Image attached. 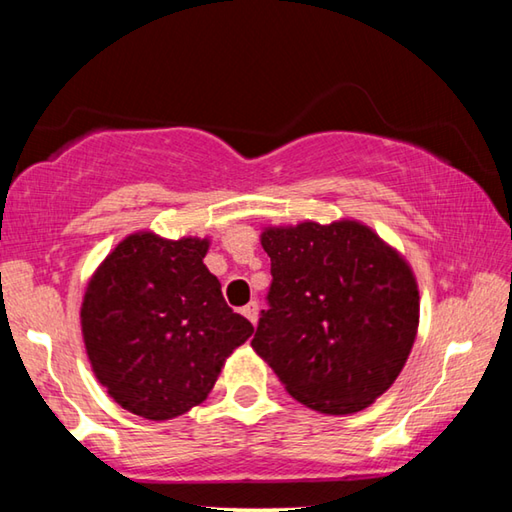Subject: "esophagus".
<instances>
[{"label": "esophagus", "instance_id": "34e87169", "mask_svg": "<svg viewBox=\"0 0 512 512\" xmlns=\"http://www.w3.org/2000/svg\"><path fill=\"white\" fill-rule=\"evenodd\" d=\"M241 314H244L250 323L253 325H257V318H259V305H257V300H250L248 305L241 309Z\"/></svg>", "mask_w": 512, "mask_h": 512}]
</instances>
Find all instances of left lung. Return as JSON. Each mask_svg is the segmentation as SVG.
<instances>
[{"instance_id": "8db88e82", "label": "left lung", "mask_w": 512, "mask_h": 512, "mask_svg": "<svg viewBox=\"0 0 512 512\" xmlns=\"http://www.w3.org/2000/svg\"><path fill=\"white\" fill-rule=\"evenodd\" d=\"M262 246L273 282L253 350L309 409L363 411L393 386L418 334L409 262L352 219L271 225Z\"/></svg>"}]
</instances>
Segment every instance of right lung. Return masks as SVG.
Listing matches in <instances>:
<instances>
[{
    "label": "right lung",
    "instance_id": "1",
    "mask_svg": "<svg viewBox=\"0 0 512 512\" xmlns=\"http://www.w3.org/2000/svg\"><path fill=\"white\" fill-rule=\"evenodd\" d=\"M207 248V237L135 232L85 289L81 329L94 377L140 418L171 420L201 404L225 359L255 332L225 305L203 264Z\"/></svg>",
    "mask_w": 512,
    "mask_h": 512
}]
</instances>
